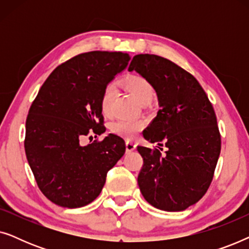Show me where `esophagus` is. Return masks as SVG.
<instances>
[{
    "label": "esophagus",
    "instance_id": "34e87169",
    "mask_svg": "<svg viewBox=\"0 0 249 249\" xmlns=\"http://www.w3.org/2000/svg\"><path fill=\"white\" fill-rule=\"evenodd\" d=\"M136 146H137V145H136L134 142L127 141V142H125V151H127V153H130L132 151H135Z\"/></svg>",
    "mask_w": 249,
    "mask_h": 249
}]
</instances>
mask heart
Masks as SVG:
<instances>
[{"mask_svg": "<svg viewBox=\"0 0 249 249\" xmlns=\"http://www.w3.org/2000/svg\"><path fill=\"white\" fill-rule=\"evenodd\" d=\"M125 87L134 95L136 100L141 103L151 101L154 96V88L152 84L142 76H131L125 80ZM115 97V86L108 84L102 91L100 98V107L105 117H112L113 114V102ZM145 121L142 119L132 120H118L111 124V131L115 135L122 136L124 138H134L139 131L144 128Z\"/></svg>", "mask_w": 249, "mask_h": 249, "instance_id": "b5f03b06", "label": "heart"}]
</instances>
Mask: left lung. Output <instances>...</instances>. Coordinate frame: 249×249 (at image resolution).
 Instances as JSON below:
<instances>
[{
	"mask_svg": "<svg viewBox=\"0 0 249 249\" xmlns=\"http://www.w3.org/2000/svg\"><path fill=\"white\" fill-rule=\"evenodd\" d=\"M152 84L158 115L142 131L160 149L138 146L142 166L138 186L156 209L177 212L198 202L212 182L221 152L213 105L198 81L178 64L154 54H137L128 68Z\"/></svg>",
	"mask_w": 249,
	"mask_h": 249,
	"instance_id": "obj_1",
	"label": "left lung"
}]
</instances>
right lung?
Masks as SVG:
<instances>
[{
	"instance_id": "1",
	"label": "right lung",
	"mask_w": 249,
	"mask_h": 249,
	"mask_svg": "<svg viewBox=\"0 0 249 249\" xmlns=\"http://www.w3.org/2000/svg\"><path fill=\"white\" fill-rule=\"evenodd\" d=\"M129 60L122 52L78 54L52 71L30 105L26 156L40 192L56 205L76 209L93 202L124 154V141L113 134L86 146L79 142L105 131L101 94Z\"/></svg>"
}]
</instances>
